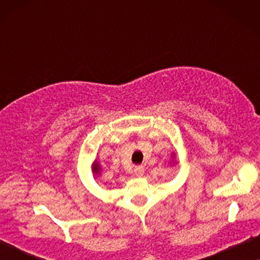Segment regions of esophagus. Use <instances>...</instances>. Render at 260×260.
Listing matches in <instances>:
<instances>
[{
	"instance_id": "34e87169",
	"label": "esophagus",
	"mask_w": 260,
	"mask_h": 260,
	"mask_svg": "<svg viewBox=\"0 0 260 260\" xmlns=\"http://www.w3.org/2000/svg\"><path fill=\"white\" fill-rule=\"evenodd\" d=\"M134 173H135V176H137V177L143 176L144 167L143 166H136V167H135V169H134Z\"/></svg>"
}]
</instances>
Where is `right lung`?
Returning <instances> with one entry per match:
<instances>
[{
  "label": "right lung",
  "mask_w": 260,
  "mask_h": 260,
  "mask_svg": "<svg viewBox=\"0 0 260 260\" xmlns=\"http://www.w3.org/2000/svg\"><path fill=\"white\" fill-rule=\"evenodd\" d=\"M92 172H93L95 175L101 173V167H99V163L97 161H94L93 165H92Z\"/></svg>",
  "instance_id": "add662e5"
}]
</instances>
